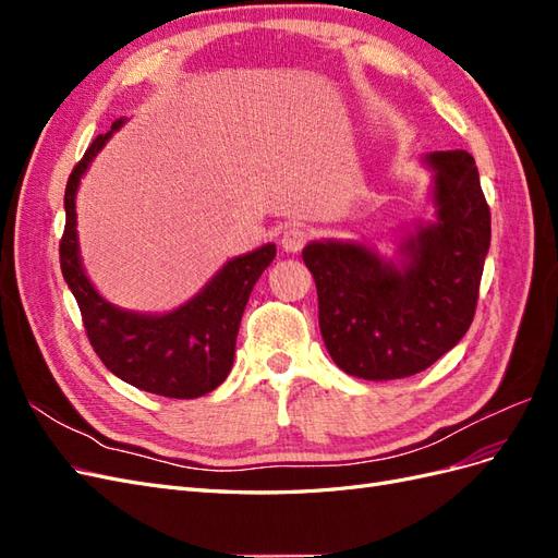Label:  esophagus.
I'll return each instance as SVG.
<instances>
[{
    "mask_svg": "<svg viewBox=\"0 0 558 558\" xmlns=\"http://www.w3.org/2000/svg\"><path fill=\"white\" fill-rule=\"evenodd\" d=\"M307 240H310V232L305 228L291 226V228H286L281 234V246L289 253H298L302 246L307 244Z\"/></svg>",
    "mask_w": 558,
    "mask_h": 558,
    "instance_id": "esophagus-1",
    "label": "esophagus"
}]
</instances>
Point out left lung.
Wrapping results in <instances>:
<instances>
[{"label":"left lung","mask_w":558,"mask_h":558,"mask_svg":"<svg viewBox=\"0 0 558 558\" xmlns=\"http://www.w3.org/2000/svg\"><path fill=\"white\" fill-rule=\"evenodd\" d=\"M433 174V221L402 230L398 256L363 242L302 248L318 293L326 349L347 375L386 381L430 367L463 340L477 307L492 214L468 150L421 158Z\"/></svg>","instance_id":"8db88e82"}]
</instances>
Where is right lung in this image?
<instances>
[{"mask_svg": "<svg viewBox=\"0 0 558 558\" xmlns=\"http://www.w3.org/2000/svg\"><path fill=\"white\" fill-rule=\"evenodd\" d=\"M125 123L128 118H118L109 132L97 134L66 181V223L60 242L62 277L78 302L95 353L118 379L165 398H199L228 377L248 295L275 260L277 246L265 244L230 258L197 295L172 312H132L109 302L95 289L81 260L76 193L90 162Z\"/></svg>", "mask_w": 558, "mask_h": 558, "instance_id": "obj_1", "label": "right lung"}]
</instances>
